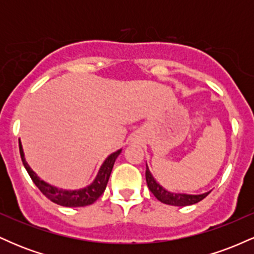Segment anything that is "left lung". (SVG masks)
I'll use <instances>...</instances> for the list:
<instances>
[{
    "instance_id": "left-lung-1",
    "label": "left lung",
    "mask_w": 254,
    "mask_h": 254,
    "mask_svg": "<svg viewBox=\"0 0 254 254\" xmlns=\"http://www.w3.org/2000/svg\"><path fill=\"white\" fill-rule=\"evenodd\" d=\"M145 180H147L148 188L151 193L155 196L157 199L161 203L168 204V205H174V206H186V205H192V204H196L200 200L204 199L209 193V192H204L200 194H189V193H180V192H171L166 190L164 186L160 185L156 182L155 178L153 177L151 172L149 171V167L147 165V170H145Z\"/></svg>"
}]
</instances>
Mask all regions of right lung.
<instances>
[{"instance_id":"right-lung-1","label":"right lung","mask_w":254,"mask_h":254,"mask_svg":"<svg viewBox=\"0 0 254 254\" xmlns=\"http://www.w3.org/2000/svg\"><path fill=\"white\" fill-rule=\"evenodd\" d=\"M19 149L20 155H21L22 164H24L26 171L30 174L31 179L36 184V186L42 191L44 196H46L51 202L58 204L62 206H69V208H78V206H86L90 205L98 199L101 194L104 193L105 189H106L107 183H109L111 172H112L113 165H115L116 159H117L119 154L122 153V149H119L111 155L106 157V160L103 162V165L99 168L97 177L93 180L92 184L88 186L78 190H65V189H60L57 186L51 185V184L44 182L37 176V173L30 167L25 159L24 149H22L21 141L19 138Z\"/></svg>"}]
</instances>
